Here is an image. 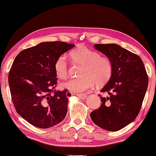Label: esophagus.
Wrapping results in <instances>:
<instances>
[{
    "label": "esophagus",
    "instance_id": "1",
    "mask_svg": "<svg viewBox=\"0 0 156 156\" xmlns=\"http://www.w3.org/2000/svg\"><path fill=\"white\" fill-rule=\"evenodd\" d=\"M76 96H77V97L81 99H85L87 97L86 94H76Z\"/></svg>",
    "mask_w": 156,
    "mask_h": 156
}]
</instances>
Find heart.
<instances>
[{"label": "heart", "mask_w": 156, "mask_h": 156, "mask_svg": "<svg viewBox=\"0 0 156 156\" xmlns=\"http://www.w3.org/2000/svg\"><path fill=\"white\" fill-rule=\"evenodd\" d=\"M70 58L74 63L82 64L78 78L69 80L62 84V87L74 93H82L90 89L94 84L97 87L105 84L112 76L113 64L107 57L100 56L97 51L84 46H80L69 53ZM54 68L57 76L65 80L68 75V64L65 55L56 59Z\"/></svg>", "instance_id": "1"}]
</instances>
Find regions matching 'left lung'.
I'll return each instance as SVG.
<instances>
[{
    "mask_svg": "<svg viewBox=\"0 0 156 156\" xmlns=\"http://www.w3.org/2000/svg\"><path fill=\"white\" fill-rule=\"evenodd\" d=\"M98 50L112 62L110 80L101 89L106 97L90 116L98 126L119 131L134 121L140 112L148 84V76L138 55L116 44H96Z\"/></svg>",
    "mask_w": 156,
    "mask_h": 156,
    "instance_id": "1",
    "label": "left lung"
}]
</instances>
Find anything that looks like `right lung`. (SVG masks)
I'll use <instances>...</instances> for the list:
<instances>
[{"label":"right lung","mask_w":156,"mask_h":156,"mask_svg":"<svg viewBox=\"0 0 156 156\" xmlns=\"http://www.w3.org/2000/svg\"><path fill=\"white\" fill-rule=\"evenodd\" d=\"M65 42H41L17 55L8 73L10 94L18 114L30 124L48 129L60 123L67 112V89L56 91V59L74 48Z\"/></svg>","instance_id":"add662e5"}]
</instances>
